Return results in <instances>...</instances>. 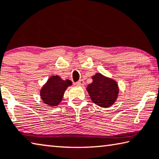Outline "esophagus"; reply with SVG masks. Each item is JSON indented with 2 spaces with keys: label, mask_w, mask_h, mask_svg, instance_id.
Here are the masks:
<instances>
[{
  "label": "esophagus",
  "mask_w": 159,
  "mask_h": 159,
  "mask_svg": "<svg viewBox=\"0 0 159 159\" xmlns=\"http://www.w3.org/2000/svg\"><path fill=\"white\" fill-rule=\"evenodd\" d=\"M76 84L78 85V86H83V85H84V81L82 80H80L78 82H76Z\"/></svg>",
  "instance_id": "obj_1"
}]
</instances>
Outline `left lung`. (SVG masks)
<instances>
[{
    "mask_svg": "<svg viewBox=\"0 0 159 159\" xmlns=\"http://www.w3.org/2000/svg\"><path fill=\"white\" fill-rule=\"evenodd\" d=\"M93 82L87 87L93 102L102 107H107L113 104L118 94L116 82L100 73L93 76Z\"/></svg>",
    "mask_w": 159,
    "mask_h": 159,
    "instance_id": "obj_1",
    "label": "left lung"
}]
</instances>
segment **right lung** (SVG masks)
I'll return each instance as SVG.
<instances>
[{"instance_id":"right-lung-1","label":"right lung","mask_w":159,"mask_h":159,"mask_svg":"<svg viewBox=\"0 0 159 159\" xmlns=\"http://www.w3.org/2000/svg\"><path fill=\"white\" fill-rule=\"evenodd\" d=\"M70 85L72 82L70 80H62L59 76H53L41 89V99L47 105L57 106L61 101L64 91Z\"/></svg>"}]
</instances>
